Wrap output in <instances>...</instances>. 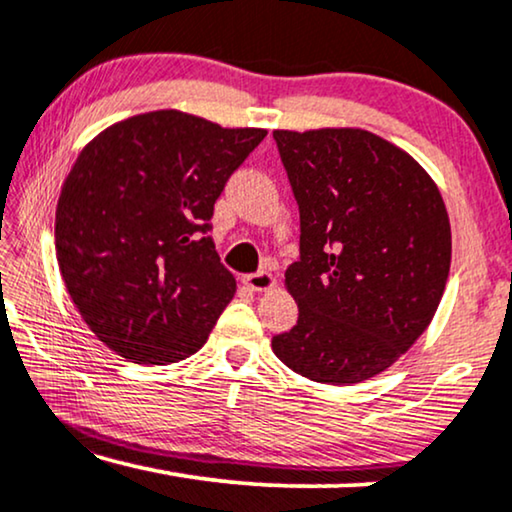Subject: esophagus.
<instances>
[{
  "instance_id": "esophagus-1",
  "label": "esophagus",
  "mask_w": 512,
  "mask_h": 512,
  "mask_svg": "<svg viewBox=\"0 0 512 512\" xmlns=\"http://www.w3.org/2000/svg\"><path fill=\"white\" fill-rule=\"evenodd\" d=\"M242 282L247 284L251 291H270L272 286H275V277H272L270 272L261 270V272H251V275H244Z\"/></svg>"
}]
</instances>
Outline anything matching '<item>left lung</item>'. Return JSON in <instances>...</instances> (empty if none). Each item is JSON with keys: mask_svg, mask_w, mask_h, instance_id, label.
I'll return each mask as SVG.
<instances>
[{"mask_svg": "<svg viewBox=\"0 0 512 512\" xmlns=\"http://www.w3.org/2000/svg\"><path fill=\"white\" fill-rule=\"evenodd\" d=\"M300 212L298 303L277 359L324 384L387 370L431 324L450 275L452 233L438 186L387 139L359 128L275 130Z\"/></svg>", "mask_w": 512, "mask_h": 512, "instance_id": "8db88e82", "label": "left lung"}]
</instances>
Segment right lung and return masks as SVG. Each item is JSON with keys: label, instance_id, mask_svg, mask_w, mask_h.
Here are the masks:
<instances>
[{"label": "right lung", "instance_id": "right-lung-1", "mask_svg": "<svg viewBox=\"0 0 512 512\" xmlns=\"http://www.w3.org/2000/svg\"><path fill=\"white\" fill-rule=\"evenodd\" d=\"M268 132L174 109L100 132L62 186L55 249L81 317L144 366L184 361L233 300L212 237L214 202Z\"/></svg>", "mask_w": 512, "mask_h": 512}]
</instances>
